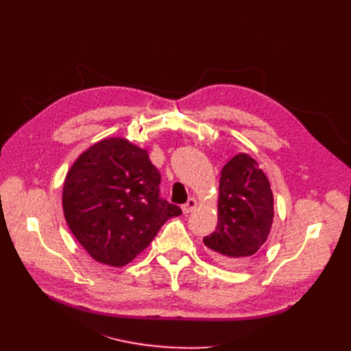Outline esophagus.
Segmentation results:
<instances>
[{"instance_id":"1","label":"esophagus","mask_w":351,"mask_h":351,"mask_svg":"<svg viewBox=\"0 0 351 351\" xmlns=\"http://www.w3.org/2000/svg\"><path fill=\"white\" fill-rule=\"evenodd\" d=\"M196 206H197V200L195 197H191L185 205H182V210L186 215V213H191Z\"/></svg>"}]
</instances>
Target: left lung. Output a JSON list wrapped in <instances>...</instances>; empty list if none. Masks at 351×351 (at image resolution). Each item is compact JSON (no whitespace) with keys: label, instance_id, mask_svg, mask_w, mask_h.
Masks as SVG:
<instances>
[{"label":"left lung","instance_id":"obj_1","mask_svg":"<svg viewBox=\"0 0 351 351\" xmlns=\"http://www.w3.org/2000/svg\"><path fill=\"white\" fill-rule=\"evenodd\" d=\"M273 216L267 176L252 156L237 154L220 172L217 225L204 243L223 263H245L267 241Z\"/></svg>","mask_w":351,"mask_h":351}]
</instances>
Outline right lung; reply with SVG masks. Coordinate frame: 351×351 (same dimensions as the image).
Here are the masks:
<instances>
[{"instance_id":"obj_1","label":"right lung","mask_w":351,"mask_h":351,"mask_svg":"<svg viewBox=\"0 0 351 351\" xmlns=\"http://www.w3.org/2000/svg\"><path fill=\"white\" fill-rule=\"evenodd\" d=\"M159 183L147 151L123 138L92 145L64 182L62 209L72 234L97 262L125 266L166 220L182 213L159 196Z\"/></svg>"}]
</instances>
